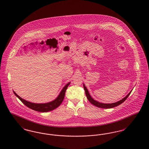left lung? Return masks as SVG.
I'll return each instance as SVG.
<instances>
[{
  "instance_id": "left-lung-1",
  "label": "left lung",
  "mask_w": 149,
  "mask_h": 149,
  "mask_svg": "<svg viewBox=\"0 0 149 149\" xmlns=\"http://www.w3.org/2000/svg\"><path fill=\"white\" fill-rule=\"evenodd\" d=\"M83 86H84V89L85 90V94H86V98H87V99H88V100L94 106L101 108H113L115 107L119 106L120 104H122L123 102H124L126 100V99L128 98V97L129 96V95L131 94V93L132 92V91H131L125 98H123V99H121V100L117 102L113 103H102L99 102H98V101H97V100H94L93 98H92V97L91 96V95L89 94V93L88 92V91L86 87L84 85V84H83Z\"/></svg>"
}]
</instances>
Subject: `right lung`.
Returning a JSON list of instances; mask_svg holds the SVG:
<instances>
[{"label":"right lung","mask_w":149,"mask_h":149,"mask_svg":"<svg viewBox=\"0 0 149 149\" xmlns=\"http://www.w3.org/2000/svg\"><path fill=\"white\" fill-rule=\"evenodd\" d=\"M70 84V82L68 83L67 84L65 85L56 99H54V100H52L50 102L46 103H32V102H30L29 101H27L24 99H22L21 97H20L18 95H17L16 94V93L14 91H13V93H14L15 95L17 97H18L22 102L27 107H29V108H31L34 111H38L40 112H49V111L56 109L61 104V103L63 102V101L64 100V97H65L66 91Z\"/></svg>","instance_id":"1"}]
</instances>
